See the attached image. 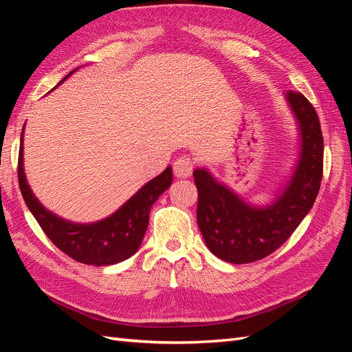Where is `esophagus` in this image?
<instances>
[{"mask_svg": "<svg viewBox=\"0 0 352 352\" xmlns=\"http://www.w3.org/2000/svg\"><path fill=\"white\" fill-rule=\"evenodd\" d=\"M192 172H194V163L189 157H179L173 163V173L176 175V177L185 179L192 175Z\"/></svg>", "mask_w": 352, "mask_h": 352, "instance_id": "34e87169", "label": "esophagus"}]
</instances>
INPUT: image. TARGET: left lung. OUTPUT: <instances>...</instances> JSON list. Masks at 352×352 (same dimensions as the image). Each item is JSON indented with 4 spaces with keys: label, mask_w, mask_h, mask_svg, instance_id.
I'll list each match as a JSON object with an SVG mask.
<instances>
[{
    "label": "left lung",
    "mask_w": 352,
    "mask_h": 352,
    "mask_svg": "<svg viewBox=\"0 0 352 352\" xmlns=\"http://www.w3.org/2000/svg\"><path fill=\"white\" fill-rule=\"evenodd\" d=\"M286 101L298 122L301 153L283 192L267 207H252L206 168H197V220L208 250L233 264L267 257L283 245L311 210L323 176V135L318 116L302 94L289 91Z\"/></svg>",
    "instance_id": "8db88e82"
}]
</instances>
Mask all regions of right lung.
<instances>
[{"label": "right lung", "instance_id": "obj_1", "mask_svg": "<svg viewBox=\"0 0 352 352\" xmlns=\"http://www.w3.org/2000/svg\"><path fill=\"white\" fill-rule=\"evenodd\" d=\"M73 72L61 82H65ZM17 175L26 206L50 241L74 261L91 265L120 263L138 251L148 228L151 207L172 185L173 179L172 167H167L162 175L145 184L110 217L89 225H80L48 211L32 192L23 168V133L20 136Z\"/></svg>", "mask_w": 352, "mask_h": 352}]
</instances>
